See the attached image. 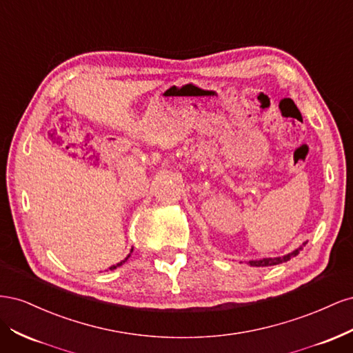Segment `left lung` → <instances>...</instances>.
<instances>
[{
  "label": "left lung",
  "instance_id": "obj_1",
  "mask_svg": "<svg viewBox=\"0 0 353 353\" xmlns=\"http://www.w3.org/2000/svg\"><path fill=\"white\" fill-rule=\"evenodd\" d=\"M306 243H307V241H305V243L301 245V248H297L296 250H293V252H290V253H287V254H284V256H279V258L254 259V261H249L248 263H249L250 266H272V265H279V263L287 262V261H290L292 258H294V256H297L299 252H301V250L305 248Z\"/></svg>",
  "mask_w": 353,
  "mask_h": 353
}]
</instances>
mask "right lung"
<instances>
[{
  "label": "right lung",
  "instance_id": "obj_1",
  "mask_svg": "<svg viewBox=\"0 0 353 353\" xmlns=\"http://www.w3.org/2000/svg\"><path fill=\"white\" fill-rule=\"evenodd\" d=\"M132 250H134V249H131V253H132ZM131 253H130V254H128V256H126V258H125V259H123V261H121V262H119V263H116V265H113V266H110V271H113V270H116V268H117V266H121V265H123V263H125V262H126V261H128V258H130V256H131Z\"/></svg>",
  "mask_w": 353,
  "mask_h": 353
}]
</instances>
